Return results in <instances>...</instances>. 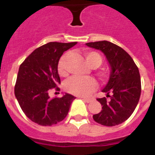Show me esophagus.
<instances>
[{"label": "esophagus", "mask_w": 155, "mask_h": 155, "mask_svg": "<svg viewBox=\"0 0 155 155\" xmlns=\"http://www.w3.org/2000/svg\"><path fill=\"white\" fill-rule=\"evenodd\" d=\"M83 100L87 103H90V102H92L93 101V98H83Z\"/></svg>", "instance_id": "34e87169"}]
</instances>
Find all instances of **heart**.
Wrapping results in <instances>:
<instances>
[{
    "label": "heart",
    "mask_w": 155,
    "mask_h": 155,
    "mask_svg": "<svg viewBox=\"0 0 155 155\" xmlns=\"http://www.w3.org/2000/svg\"><path fill=\"white\" fill-rule=\"evenodd\" d=\"M70 56V53H65L58 60V71L59 75L67 74V63ZM87 63L92 68H97L101 65L103 58L99 53L96 51H87L84 53ZM103 76V73H101ZM97 87V83L92 77H83L74 75L69 78L65 84V88L68 92L76 96H87L93 92Z\"/></svg>",
    "instance_id": "obj_1"
}]
</instances>
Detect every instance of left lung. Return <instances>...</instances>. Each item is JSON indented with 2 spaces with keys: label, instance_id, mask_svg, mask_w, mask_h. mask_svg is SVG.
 I'll return each instance as SVG.
<instances>
[{
  "label": "left lung",
  "instance_id": "8db88e82",
  "mask_svg": "<svg viewBox=\"0 0 155 155\" xmlns=\"http://www.w3.org/2000/svg\"><path fill=\"white\" fill-rule=\"evenodd\" d=\"M86 45L101 51L111 67L109 80L102 90L110 100L97 98L102 110L92 117L96 122L105 126L121 124L132 115L139 101L142 86L138 68L131 56L117 45L108 41Z\"/></svg>",
  "mask_w": 155,
  "mask_h": 155
}]
</instances>
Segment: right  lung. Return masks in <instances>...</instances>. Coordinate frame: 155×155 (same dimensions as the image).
Listing matches in <instances>:
<instances>
[{"mask_svg":"<svg viewBox=\"0 0 155 155\" xmlns=\"http://www.w3.org/2000/svg\"><path fill=\"white\" fill-rule=\"evenodd\" d=\"M77 42H51L35 49L20 65L14 93L21 108L29 119L43 126L55 125L67 117L75 99L66 93L51 98L50 90L60 84L58 63L63 53Z\"/></svg>","mask_w":155,"mask_h":155,"instance_id":"right-lung-1","label":"right lung"}]
</instances>
